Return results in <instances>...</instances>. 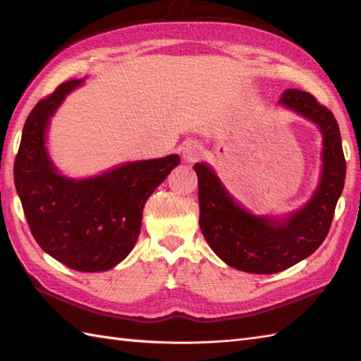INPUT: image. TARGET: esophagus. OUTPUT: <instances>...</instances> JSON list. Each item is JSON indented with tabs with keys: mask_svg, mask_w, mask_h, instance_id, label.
Segmentation results:
<instances>
[{
	"mask_svg": "<svg viewBox=\"0 0 361 361\" xmlns=\"http://www.w3.org/2000/svg\"><path fill=\"white\" fill-rule=\"evenodd\" d=\"M180 150H181L183 158H185L188 163H194V161H197L203 155V147L200 145V142L192 141V140L183 142Z\"/></svg>",
	"mask_w": 361,
	"mask_h": 361,
	"instance_id": "obj_1",
	"label": "esophagus"
}]
</instances>
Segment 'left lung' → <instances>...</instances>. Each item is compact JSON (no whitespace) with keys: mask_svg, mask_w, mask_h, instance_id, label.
Masks as SVG:
<instances>
[{"mask_svg":"<svg viewBox=\"0 0 361 361\" xmlns=\"http://www.w3.org/2000/svg\"><path fill=\"white\" fill-rule=\"evenodd\" d=\"M279 102L315 122L324 136L319 188L301 211L279 224L252 216L234 203L209 166H194L204 239L229 267L247 273H278L315 252L331 229L346 178V159L334 113L301 90H287Z\"/></svg>","mask_w":361,"mask_h":361,"instance_id":"obj_1","label":"left lung"}]
</instances>
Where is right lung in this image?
<instances>
[{"label": "right lung", "mask_w": 361, "mask_h": 361, "mask_svg": "<svg viewBox=\"0 0 361 361\" xmlns=\"http://www.w3.org/2000/svg\"><path fill=\"white\" fill-rule=\"evenodd\" d=\"M82 79L66 80L37 102L23 127L13 180L34 239L59 262L78 271H105L137 240L142 209L178 155L135 161L85 180L59 175L44 149L48 121Z\"/></svg>", "instance_id": "1"}]
</instances>
